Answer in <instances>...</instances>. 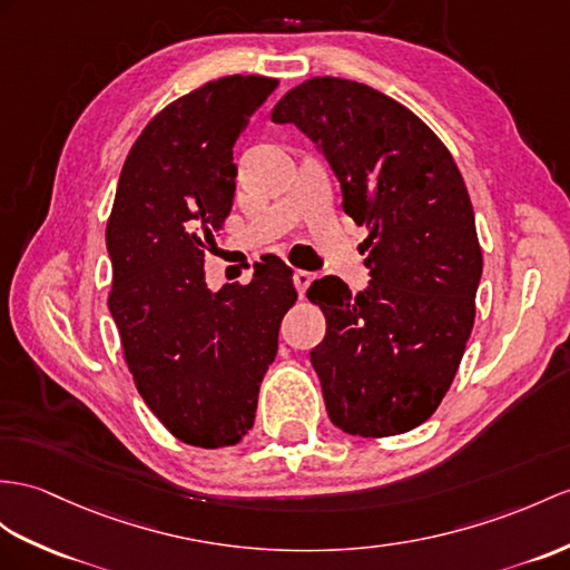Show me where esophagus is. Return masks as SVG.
Listing matches in <instances>:
<instances>
[{
  "label": "esophagus",
  "instance_id": "1",
  "mask_svg": "<svg viewBox=\"0 0 570 570\" xmlns=\"http://www.w3.org/2000/svg\"><path fill=\"white\" fill-rule=\"evenodd\" d=\"M293 283H295V287H297L299 297H304V293H307V287L312 285V273H307V271H295Z\"/></svg>",
  "mask_w": 570,
  "mask_h": 570
}]
</instances>
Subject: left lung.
Masks as SVG:
<instances>
[{
  "mask_svg": "<svg viewBox=\"0 0 570 570\" xmlns=\"http://www.w3.org/2000/svg\"><path fill=\"white\" fill-rule=\"evenodd\" d=\"M271 118L318 147L367 227V289L326 275L307 293L326 316L309 357L328 419L360 438L406 433L440 406L474 328L483 258L464 178L419 116L360 81L307 79Z\"/></svg>",
  "mask_w": 570,
  "mask_h": 570,
  "instance_id": "left-lung-1",
  "label": "left lung"
}]
</instances>
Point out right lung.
Instances as JSON below:
<instances>
[{
  "instance_id": "add662e5",
  "label": "right lung",
  "mask_w": 570,
  "mask_h": 570,
  "mask_svg": "<svg viewBox=\"0 0 570 570\" xmlns=\"http://www.w3.org/2000/svg\"><path fill=\"white\" fill-rule=\"evenodd\" d=\"M277 79L232 75L147 122L122 164L106 246L108 309L137 392L180 442L217 450L252 430L277 331L297 299L281 258L248 285H205V254L234 200L232 147Z\"/></svg>"
}]
</instances>
